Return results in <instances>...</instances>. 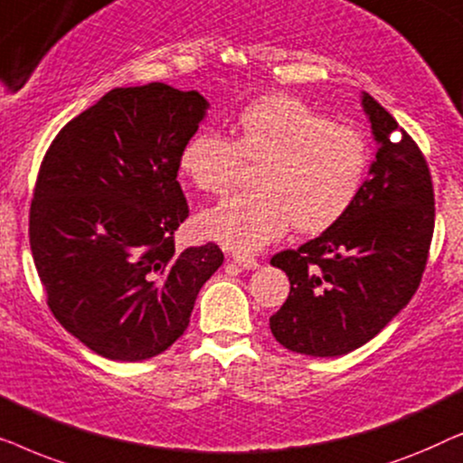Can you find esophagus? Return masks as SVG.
<instances>
[{"instance_id":"esophagus-1","label":"esophagus","mask_w":463,"mask_h":463,"mask_svg":"<svg viewBox=\"0 0 463 463\" xmlns=\"http://www.w3.org/2000/svg\"><path fill=\"white\" fill-rule=\"evenodd\" d=\"M232 259H233V263H238L242 269H257L259 268L257 259L250 255H244V252H236Z\"/></svg>"}]
</instances>
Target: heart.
Wrapping results in <instances>:
<instances>
[{
    "instance_id": "1",
    "label": "heart",
    "mask_w": 463,
    "mask_h": 463,
    "mask_svg": "<svg viewBox=\"0 0 463 463\" xmlns=\"http://www.w3.org/2000/svg\"><path fill=\"white\" fill-rule=\"evenodd\" d=\"M242 160L259 164L257 192L236 195L204 214L208 236L240 252L263 249L290 225L318 233L356 202L369 173V143L352 124H335L295 97L250 103L236 119L233 141L198 132L183 145L181 173L206 194L236 185Z\"/></svg>"
}]
</instances>
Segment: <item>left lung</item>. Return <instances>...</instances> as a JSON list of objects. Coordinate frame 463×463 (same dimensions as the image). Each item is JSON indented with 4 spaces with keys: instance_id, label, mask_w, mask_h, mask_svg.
<instances>
[{
    "instance_id": "obj_1",
    "label": "left lung",
    "mask_w": 463,
    "mask_h": 463,
    "mask_svg": "<svg viewBox=\"0 0 463 463\" xmlns=\"http://www.w3.org/2000/svg\"><path fill=\"white\" fill-rule=\"evenodd\" d=\"M360 99L377 143L369 179L337 223L271 257L290 280L288 299L269 318L271 335L314 358L364 345L407 306L434 233L426 157L371 94Z\"/></svg>"
}]
</instances>
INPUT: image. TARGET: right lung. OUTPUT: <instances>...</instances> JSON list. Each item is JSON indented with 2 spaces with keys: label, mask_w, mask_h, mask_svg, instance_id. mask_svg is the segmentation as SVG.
Listing matches in <instances>:
<instances>
[{
  "label": "right lung",
  "mask_w": 463,
  "mask_h": 463,
  "mask_svg": "<svg viewBox=\"0 0 463 463\" xmlns=\"http://www.w3.org/2000/svg\"><path fill=\"white\" fill-rule=\"evenodd\" d=\"M206 109L200 92L162 81L113 88L43 156L31 252L50 312L99 356L137 363L168 350L223 263L214 242L175 250L189 214L179 156Z\"/></svg>",
  "instance_id": "obj_1"
}]
</instances>
